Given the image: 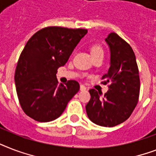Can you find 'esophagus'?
Wrapping results in <instances>:
<instances>
[{
	"label": "esophagus",
	"mask_w": 156,
	"mask_h": 156,
	"mask_svg": "<svg viewBox=\"0 0 156 156\" xmlns=\"http://www.w3.org/2000/svg\"><path fill=\"white\" fill-rule=\"evenodd\" d=\"M80 90H82V91H85V90H87V87H86L84 85H81L80 86Z\"/></svg>",
	"instance_id": "esophagus-1"
}]
</instances>
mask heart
I'll list each match as a JSON object with an SVG mask.
<instances>
[{"mask_svg": "<svg viewBox=\"0 0 156 156\" xmlns=\"http://www.w3.org/2000/svg\"><path fill=\"white\" fill-rule=\"evenodd\" d=\"M91 53H92L93 56H95L97 54H104V51H103L102 48L99 45H94L91 48Z\"/></svg>", "mask_w": 156, "mask_h": 156, "instance_id": "heart-1", "label": "heart"}]
</instances>
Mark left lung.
Returning a JSON list of instances; mask_svg holds the SVG:
<instances>
[{
    "label": "left lung",
    "instance_id": "left-lung-1",
    "mask_svg": "<svg viewBox=\"0 0 156 156\" xmlns=\"http://www.w3.org/2000/svg\"><path fill=\"white\" fill-rule=\"evenodd\" d=\"M110 50V67L102 77L109 83L108 92L102 95L90 89V100L86 105L93 123L112 127L126 121L135 108L139 97L140 79L135 54L128 43L117 34L110 33L105 39Z\"/></svg>",
    "mask_w": 156,
    "mask_h": 156
}]
</instances>
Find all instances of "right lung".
Wrapping results in <instances>:
<instances>
[{
    "label": "right lung",
    "instance_id": "1",
    "mask_svg": "<svg viewBox=\"0 0 156 156\" xmlns=\"http://www.w3.org/2000/svg\"><path fill=\"white\" fill-rule=\"evenodd\" d=\"M87 33L86 29L48 27L27 41L18 59L14 82L21 107L30 118L40 122L58 118L79 90L77 81L59 84L56 74Z\"/></svg>",
    "mask_w": 156,
    "mask_h": 156
}]
</instances>
